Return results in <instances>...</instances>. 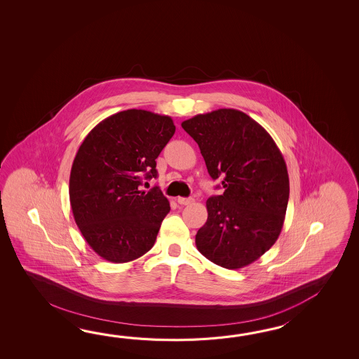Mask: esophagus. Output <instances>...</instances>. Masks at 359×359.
I'll list each match as a JSON object with an SVG mask.
<instances>
[{
    "mask_svg": "<svg viewBox=\"0 0 359 359\" xmlns=\"http://www.w3.org/2000/svg\"><path fill=\"white\" fill-rule=\"evenodd\" d=\"M194 201V198H177V203L178 204H181V205H189Z\"/></svg>",
    "mask_w": 359,
    "mask_h": 359,
    "instance_id": "obj_1",
    "label": "esophagus"
}]
</instances>
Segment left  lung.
Returning <instances> with one entry per match:
<instances>
[{"mask_svg": "<svg viewBox=\"0 0 359 359\" xmlns=\"http://www.w3.org/2000/svg\"><path fill=\"white\" fill-rule=\"evenodd\" d=\"M182 128L224 189L206 200L208 219L196 233V248L221 267H245L281 233L290 192L283 154L259 123L235 109L195 115Z\"/></svg>", "mask_w": 359, "mask_h": 359, "instance_id": "left-lung-1", "label": "left lung"}]
</instances>
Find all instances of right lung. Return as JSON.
Here are the masks:
<instances>
[{
  "mask_svg": "<svg viewBox=\"0 0 359 359\" xmlns=\"http://www.w3.org/2000/svg\"><path fill=\"white\" fill-rule=\"evenodd\" d=\"M170 116L130 109L110 115L84 138L69 180V198L78 229L93 252L113 263L149 252L168 198L158 187L140 191L158 177L156 161L175 135Z\"/></svg>",
  "mask_w": 359,
  "mask_h": 359,
  "instance_id": "1",
  "label": "right lung"
}]
</instances>
